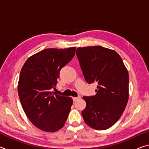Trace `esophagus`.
<instances>
[{"instance_id":"34e87169","label":"esophagus","mask_w":149,"mask_h":149,"mask_svg":"<svg viewBox=\"0 0 149 149\" xmlns=\"http://www.w3.org/2000/svg\"><path fill=\"white\" fill-rule=\"evenodd\" d=\"M72 99H73V100H74V101H76L77 99H80V96H78L77 97H72Z\"/></svg>"}]
</instances>
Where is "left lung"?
I'll list each match as a JSON object with an SVG mask.
<instances>
[{"label": "left lung", "mask_w": 149, "mask_h": 149, "mask_svg": "<svg viewBox=\"0 0 149 149\" xmlns=\"http://www.w3.org/2000/svg\"><path fill=\"white\" fill-rule=\"evenodd\" d=\"M76 54L85 79L98 83L95 96L83 97L85 122L97 130L112 127L120 119L129 98V74L116 52L100 46L79 47Z\"/></svg>", "instance_id": "left-lung-1"}]
</instances>
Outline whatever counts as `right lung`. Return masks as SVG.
<instances>
[{
  "label": "right lung",
  "mask_w": 149,
  "mask_h": 149,
  "mask_svg": "<svg viewBox=\"0 0 149 149\" xmlns=\"http://www.w3.org/2000/svg\"><path fill=\"white\" fill-rule=\"evenodd\" d=\"M75 49L41 50L30 56L21 70L17 92L22 108L33 124L45 132L61 129L68 116L72 99L51 91L60 70L74 56Z\"/></svg>",
  "instance_id": "1"
}]
</instances>
